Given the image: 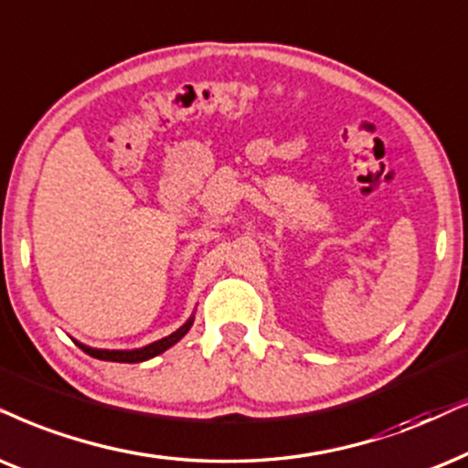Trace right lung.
I'll use <instances>...</instances> for the list:
<instances>
[{"mask_svg":"<svg viewBox=\"0 0 468 468\" xmlns=\"http://www.w3.org/2000/svg\"><path fill=\"white\" fill-rule=\"evenodd\" d=\"M194 324V317L187 319L186 324L179 330H175L173 335L164 336V339H159L155 343H149V346L140 347V350H97V347H88L84 343L75 341L77 346L81 347L86 354H90L92 358H99V360H112V363H142V360H149L153 356H157V354H162L168 350V347H173L176 341H181L183 336L187 335V330L192 328Z\"/></svg>","mask_w":468,"mask_h":468,"instance_id":"1","label":"right lung"}]
</instances>
